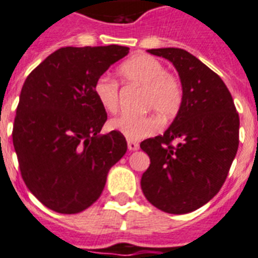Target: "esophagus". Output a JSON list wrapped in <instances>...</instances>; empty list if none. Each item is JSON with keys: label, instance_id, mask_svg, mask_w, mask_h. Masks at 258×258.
<instances>
[{"label": "esophagus", "instance_id": "34e87169", "mask_svg": "<svg viewBox=\"0 0 258 258\" xmlns=\"http://www.w3.org/2000/svg\"><path fill=\"white\" fill-rule=\"evenodd\" d=\"M127 147H128L130 151H138V149L140 148V146H139V144H138V143H136V142H130V140H128V143H127Z\"/></svg>", "mask_w": 258, "mask_h": 258}]
</instances>
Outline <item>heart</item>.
<instances>
[{
  "mask_svg": "<svg viewBox=\"0 0 258 258\" xmlns=\"http://www.w3.org/2000/svg\"><path fill=\"white\" fill-rule=\"evenodd\" d=\"M118 75L124 85L139 86L142 110H152L162 120L176 118L183 105L182 82L173 73L166 72L160 60L146 53L125 60L119 67ZM94 94L103 109L116 112L119 109V85L109 77H99L94 84ZM110 128L122 134L130 142H138L153 135L160 128L159 118L153 114L133 116L124 115L112 119Z\"/></svg>",
  "mask_w": 258,
  "mask_h": 258,
  "instance_id": "obj_1",
  "label": "heart"
}]
</instances>
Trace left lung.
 <instances>
[{
	"label": "left lung",
	"mask_w": 258,
	"mask_h": 258,
	"mask_svg": "<svg viewBox=\"0 0 258 258\" xmlns=\"http://www.w3.org/2000/svg\"><path fill=\"white\" fill-rule=\"evenodd\" d=\"M176 67L183 105L164 135L140 143L151 164L143 194L168 214H187L219 192L239 148V112L219 76L181 48L148 49Z\"/></svg>",
	"instance_id": "obj_1"
}]
</instances>
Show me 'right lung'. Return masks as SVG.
Segmentation results:
<instances>
[{
    "label": "right lung",
    "mask_w": 258,
    "mask_h": 258,
    "mask_svg": "<svg viewBox=\"0 0 258 258\" xmlns=\"http://www.w3.org/2000/svg\"><path fill=\"white\" fill-rule=\"evenodd\" d=\"M128 47H62L26 79L13 125L21 176L49 210L77 214L92 206L127 151L122 134L99 136L107 114L94 84Z\"/></svg>",
    "instance_id": "1"
}]
</instances>
